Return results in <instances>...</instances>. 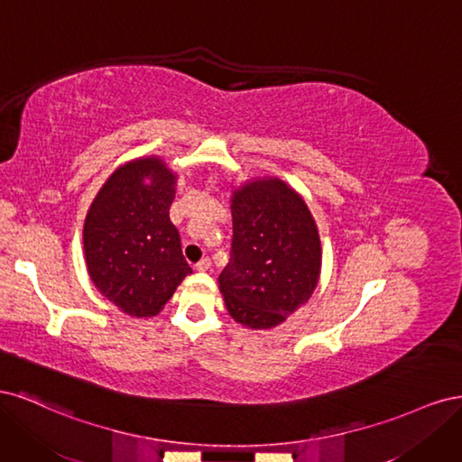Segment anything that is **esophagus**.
<instances>
[{
  "instance_id": "34e87169",
  "label": "esophagus",
  "mask_w": 462,
  "mask_h": 462,
  "mask_svg": "<svg viewBox=\"0 0 462 462\" xmlns=\"http://www.w3.org/2000/svg\"><path fill=\"white\" fill-rule=\"evenodd\" d=\"M209 268H212V260H209V258H202V260L197 263V270H199V272H208Z\"/></svg>"
}]
</instances>
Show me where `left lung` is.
<instances>
[{
    "mask_svg": "<svg viewBox=\"0 0 462 462\" xmlns=\"http://www.w3.org/2000/svg\"><path fill=\"white\" fill-rule=\"evenodd\" d=\"M233 241L219 291L231 318L253 329L282 324L312 297L321 245L309 206L279 179L233 192Z\"/></svg>",
    "mask_w": 462,
    "mask_h": 462,
    "instance_id": "obj_1",
    "label": "left lung"
}]
</instances>
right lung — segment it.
<instances>
[{"mask_svg":"<svg viewBox=\"0 0 462 462\" xmlns=\"http://www.w3.org/2000/svg\"><path fill=\"white\" fill-rule=\"evenodd\" d=\"M175 175L138 158L109 175L85 219V258L96 289L134 318L156 316L192 273L170 219Z\"/></svg>","mask_w":462,"mask_h":462,"instance_id":"right-lung-1","label":"right lung"}]
</instances>
